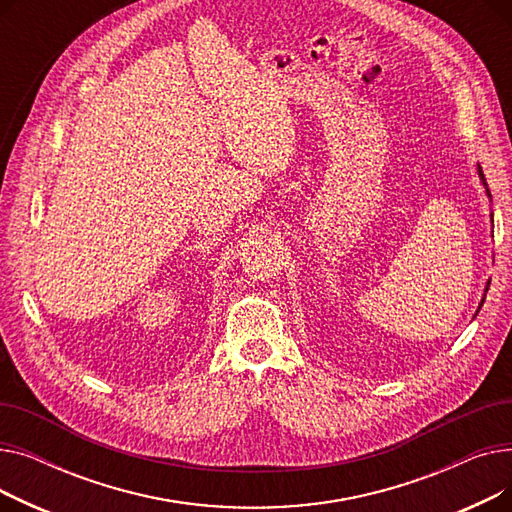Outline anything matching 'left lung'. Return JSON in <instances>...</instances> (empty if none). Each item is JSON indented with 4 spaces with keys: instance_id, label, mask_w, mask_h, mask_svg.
<instances>
[{
    "instance_id": "left-lung-1",
    "label": "left lung",
    "mask_w": 512,
    "mask_h": 512,
    "mask_svg": "<svg viewBox=\"0 0 512 512\" xmlns=\"http://www.w3.org/2000/svg\"><path fill=\"white\" fill-rule=\"evenodd\" d=\"M477 174H479V180H481V184L486 186V195L492 199V195H490V188H488V182H486V176H483V172H481V166L477 164ZM492 226H494V213H492ZM488 288H490V282L486 284V290H483V299H481V303H479V307H477V311H475V315L479 313V309H481V305H483V301H486V292H488Z\"/></svg>"
}]
</instances>
